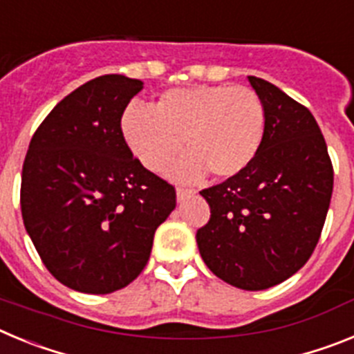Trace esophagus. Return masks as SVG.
Listing matches in <instances>:
<instances>
[{"instance_id": "obj_1", "label": "esophagus", "mask_w": 354, "mask_h": 354, "mask_svg": "<svg viewBox=\"0 0 354 354\" xmlns=\"http://www.w3.org/2000/svg\"><path fill=\"white\" fill-rule=\"evenodd\" d=\"M192 195H195L193 189H187V187H177V200H179V202H184V200L189 198Z\"/></svg>"}]
</instances>
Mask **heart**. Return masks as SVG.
Masks as SVG:
<instances>
[{"instance_id":"heart-1","label":"heart","mask_w":354,"mask_h":354,"mask_svg":"<svg viewBox=\"0 0 354 354\" xmlns=\"http://www.w3.org/2000/svg\"><path fill=\"white\" fill-rule=\"evenodd\" d=\"M120 133L133 156L152 171L175 162V179L196 180L205 171L216 179L241 174L261 150L266 106L248 86L196 84L161 93L154 108L131 102L120 118Z\"/></svg>"}]
</instances>
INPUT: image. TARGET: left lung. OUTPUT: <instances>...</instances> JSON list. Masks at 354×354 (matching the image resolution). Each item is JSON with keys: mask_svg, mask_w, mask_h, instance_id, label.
Wrapping results in <instances>:
<instances>
[{"mask_svg": "<svg viewBox=\"0 0 354 354\" xmlns=\"http://www.w3.org/2000/svg\"><path fill=\"white\" fill-rule=\"evenodd\" d=\"M261 150L241 174L202 189L211 218L196 230L200 255L223 282L245 290L282 283L317 245L333 192V167L314 115L261 77Z\"/></svg>", "mask_w": 354, "mask_h": 354, "instance_id": "left-lung-1", "label": "left lung"}]
</instances>
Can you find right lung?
<instances>
[{"instance_id": "1", "label": "right lung", "mask_w": 354, "mask_h": 354, "mask_svg": "<svg viewBox=\"0 0 354 354\" xmlns=\"http://www.w3.org/2000/svg\"><path fill=\"white\" fill-rule=\"evenodd\" d=\"M143 83L106 74L62 99L31 138L21 212L44 266L64 286L109 294L147 266L175 187L133 158L120 118Z\"/></svg>"}]
</instances>
